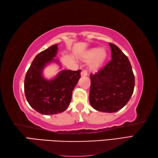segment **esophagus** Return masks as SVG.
I'll list each match as a JSON object with an SVG mask.
<instances>
[{"instance_id": "obj_1", "label": "esophagus", "mask_w": 158, "mask_h": 158, "mask_svg": "<svg viewBox=\"0 0 158 158\" xmlns=\"http://www.w3.org/2000/svg\"><path fill=\"white\" fill-rule=\"evenodd\" d=\"M81 75L82 77H85V76H87L88 75V71L86 70V69H84V70L81 72Z\"/></svg>"}]
</instances>
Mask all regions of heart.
I'll list each match as a JSON object with an SVG mask.
<instances>
[{
	"instance_id": "heart-1",
	"label": "heart",
	"mask_w": 158,
	"mask_h": 158,
	"mask_svg": "<svg viewBox=\"0 0 158 158\" xmlns=\"http://www.w3.org/2000/svg\"><path fill=\"white\" fill-rule=\"evenodd\" d=\"M107 57V52L105 49L93 48L84 56V59L90 60L89 68L91 69H97L103 65Z\"/></svg>"
}]
</instances>
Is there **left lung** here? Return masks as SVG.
Returning a JSON list of instances; mask_svg holds the SVG:
<instances>
[{
    "label": "left lung",
    "mask_w": 158,
    "mask_h": 158,
    "mask_svg": "<svg viewBox=\"0 0 158 158\" xmlns=\"http://www.w3.org/2000/svg\"><path fill=\"white\" fill-rule=\"evenodd\" d=\"M111 60L98 73L90 74L89 101L95 110L113 113L121 109L132 96L135 76L132 66L122 51L109 43Z\"/></svg>",
    "instance_id": "8db88e82"
}]
</instances>
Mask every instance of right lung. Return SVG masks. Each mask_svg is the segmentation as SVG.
Listing matches in <instances>:
<instances>
[{
    "label": "right lung",
    "mask_w": 158,
    "mask_h": 158,
    "mask_svg": "<svg viewBox=\"0 0 158 158\" xmlns=\"http://www.w3.org/2000/svg\"><path fill=\"white\" fill-rule=\"evenodd\" d=\"M58 44L39 53L28 69L24 80V92L32 108L44 115L62 113L68 108L72 93L81 77V69H63L50 80L44 78L42 71L47 64L59 63L55 59Z\"/></svg>",
    "instance_id": "1"
}]
</instances>
